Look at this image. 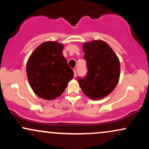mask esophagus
I'll list each match as a JSON object with an SVG mask.
<instances>
[{
    "label": "esophagus",
    "mask_w": 149,
    "mask_h": 149,
    "mask_svg": "<svg viewBox=\"0 0 149 149\" xmlns=\"http://www.w3.org/2000/svg\"><path fill=\"white\" fill-rule=\"evenodd\" d=\"M73 77H74V78L76 77V71L75 69H73Z\"/></svg>",
    "instance_id": "34e87169"
}]
</instances>
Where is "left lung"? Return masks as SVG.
<instances>
[{"mask_svg":"<svg viewBox=\"0 0 149 149\" xmlns=\"http://www.w3.org/2000/svg\"><path fill=\"white\" fill-rule=\"evenodd\" d=\"M88 73L79 78L80 88L89 98L103 99L115 89L119 81L120 61L117 55L106 42L92 40L83 45Z\"/></svg>","mask_w":149,"mask_h":149,"instance_id":"1","label":"left lung"}]
</instances>
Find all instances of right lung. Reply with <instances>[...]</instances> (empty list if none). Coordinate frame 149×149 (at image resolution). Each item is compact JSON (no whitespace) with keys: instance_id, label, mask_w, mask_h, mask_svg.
Instances as JSON below:
<instances>
[{"instance_id":"obj_1","label":"right lung","mask_w":149,"mask_h":149,"mask_svg":"<svg viewBox=\"0 0 149 149\" xmlns=\"http://www.w3.org/2000/svg\"><path fill=\"white\" fill-rule=\"evenodd\" d=\"M64 45L46 41L36 48L26 64V74L36 95L47 100L59 97L73 77V70L63 56Z\"/></svg>"}]
</instances>
